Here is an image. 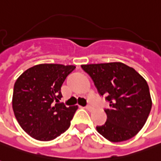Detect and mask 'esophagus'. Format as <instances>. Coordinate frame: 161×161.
<instances>
[{"label":"esophagus","mask_w":161,"mask_h":161,"mask_svg":"<svg viewBox=\"0 0 161 161\" xmlns=\"http://www.w3.org/2000/svg\"><path fill=\"white\" fill-rule=\"evenodd\" d=\"M85 109H86V110H88V111H92V106H91V105H87V106L85 107Z\"/></svg>","instance_id":"1"}]
</instances>
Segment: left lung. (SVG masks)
<instances>
[{
	"label": "left lung",
	"mask_w": 161,
	"mask_h": 161,
	"mask_svg": "<svg viewBox=\"0 0 161 161\" xmlns=\"http://www.w3.org/2000/svg\"><path fill=\"white\" fill-rule=\"evenodd\" d=\"M94 82L100 96L110 103L104 110L106 122L97 131L112 142H121L139 132L151 112L152 98L147 81L125 64L81 65Z\"/></svg>",
	"instance_id": "8db88e82"
}]
</instances>
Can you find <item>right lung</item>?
Here are the masks:
<instances>
[{
  "label": "right lung",
  "mask_w": 161,
  "mask_h": 161,
  "mask_svg": "<svg viewBox=\"0 0 161 161\" xmlns=\"http://www.w3.org/2000/svg\"><path fill=\"white\" fill-rule=\"evenodd\" d=\"M76 66L42 64L25 70L14 83L12 106L21 127L34 139L49 141L64 133L77 106L66 107L61 87Z\"/></svg>",
  "instance_id": "right-lung-1"
}]
</instances>
